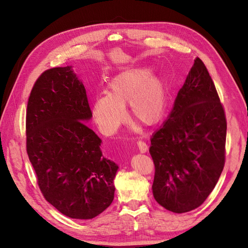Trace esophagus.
Here are the masks:
<instances>
[{"label":"esophagus","mask_w":248,"mask_h":248,"mask_svg":"<svg viewBox=\"0 0 248 248\" xmlns=\"http://www.w3.org/2000/svg\"><path fill=\"white\" fill-rule=\"evenodd\" d=\"M137 144H138V148H139L140 153H146V152L148 151V145L146 144L145 141L139 140V141L137 142Z\"/></svg>","instance_id":"obj_1"}]
</instances>
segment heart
<instances>
[{
  "mask_svg": "<svg viewBox=\"0 0 248 248\" xmlns=\"http://www.w3.org/2000/svg\"><path fill=\"white\" fill-rule=\"evenodd\" d=\"M168 93L163 79L148 66H138L117 74L108 82V94L93 102V116L103 134H114L126 119L125 106L130 114L147 126L161 121L167 109Z\"/></svg>",
  "mask_w": 248,
  "mask_h": 248,
  "instance_id": "1",
  "label": "heart"
}]
</instances>
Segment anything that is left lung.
<instances>
[{"label":"left lung","mask_w":248,"mask_h":248,"mask_svg":"<svg viewBox=\"0 0 248 248\" xmlns=\"http://www.w3.org/2000/svg\"><path fill=\"white\" fill-rule=\"evenodd\" d=\"M226 138L219 96L205 64L197 58L168 120L151 138L156 202L175 213L200 207L221 175Z\"/></svg>","instance_id":"obj_1"}]
</instances>
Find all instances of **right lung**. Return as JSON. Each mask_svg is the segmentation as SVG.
<instances>
[{
  "label": "right lung",
  "instance_id": "add662e5",
  "mask_svg": "<svg viewBox=\"0 0 248 248\" xmlns=\"http://www.w3.org/2000/svg\"><path fill=\"white\" fill-rule=\"evenodd\" d=\"M86 89L71 66L44 71L29 97L27 153L49 204L76 219H92L114 200L118 166L102 155Z\"/></svg>",
  "mask_w": 248,
  "mask_h": 248
}]
</instances>
